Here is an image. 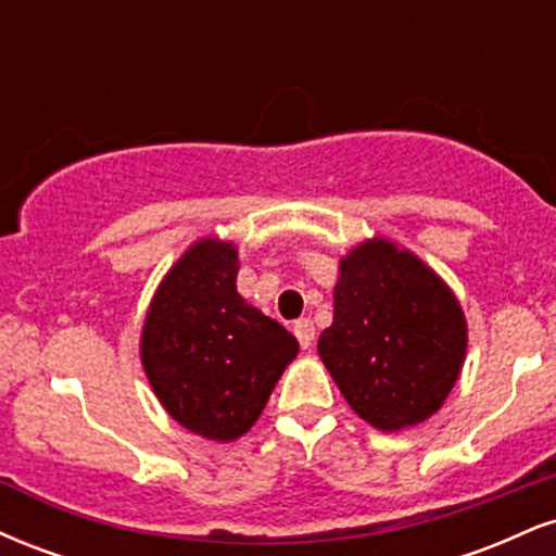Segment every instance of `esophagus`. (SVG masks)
Returning a JSON list of instances; mask_svg holds the SVG:
<instances>
[{
  "instance_id": "1",
  "label": "esophagus",
  "mask_w": 556,
  "mask_h": 556,
  "mask_svg": "<svg viewBox=\"0 0 556 556\" xmlns=\"http://www.w3.org/2000/svg\"><path fill=\"white\" fill-rule=\"evenodd\" d=\"M292 331H295L300 348L308 350L311 344H314V337H316V329H314V321L311 318H298L295 324H292Z\"/></svg>"
}]
</instances>
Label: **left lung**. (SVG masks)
Listing matches in <instances>:
<instances>
[{
    "label": "left lung",
    "instance_id": "8db88e82",
    "mask_svg": "<svg viewBox=\"0 0 556 556\" xmlns=\"http://www.w3.org/2000/svg\"><path fill=\"white\" fill-rule=\"evenodd\" d=\"M465 344L460 303L413 253L368 240L342 258L334 324L318 337V355L363 420L400 431L437 413Z\"/></svg>",
    "mask_w": 556,
    "mask_h": 556
}]
</instances>
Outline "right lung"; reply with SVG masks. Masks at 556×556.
<instances>
[{"label": "right lung", "instance_id": "obj_1", "mask_svg": "<svg viewBox=\"0 0 556 556\" xmlns=\"http://www.w3.org/2000/svg\"><path fill=\"white\" fill-rule=\"evenodd\" d=\"M238 251L201 240L177 261L146 316L140 358L185 429L232 442L256 424L298 340L238 295Z\"/></svg>", "mask_w": 556, "mask_h": 556}]
</instances>
